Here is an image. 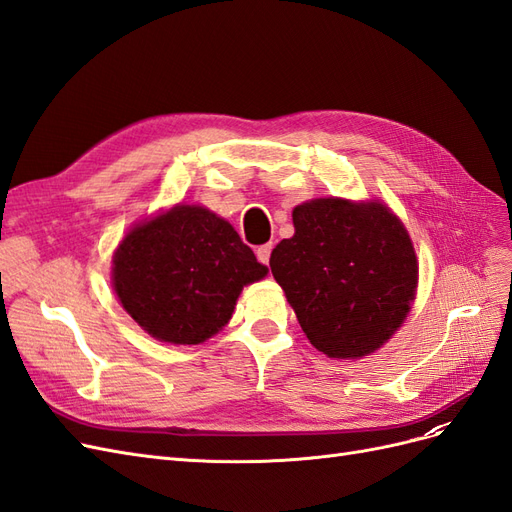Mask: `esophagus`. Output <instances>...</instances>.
<instances>
[{
    "label": "esophagus",
    "instance_id": "obj_1",
    "mask_svg": "<svg viewBox=\"0 0 512 512\" xmlns=\"http://www.w3.org/2000/svg\"><path fill=\"white\" fill-rule=\"evenodd\" d=\"M271 250H273V245L271 243H265V245H260L258 250H256V256H258V260L262 262V265H269V258H271Z\"/></svg>",
    "mask_w": 512,
    "mask_h": 512
}]
</instances>
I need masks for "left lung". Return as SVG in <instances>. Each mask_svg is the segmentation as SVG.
Listing matches in <instances>:
<instances>
[{
    "instance_id": "obj_1",
    "label": "left lung",
    "mask_w": 512,
    "mask_h": 512,
    "mask_svg": "<svg viewBox=\"0 0 512 512\" xmlns=\"http://www.w3.org/2000/svg\"><path fill=\"white\" fill-rule=\"evenodd\" d=\"M271 273L312 346L333 359L380 348L410 312L418 267L408 232L380 203L320 198L292 211Z\"/></svg>"
}]
</instances>
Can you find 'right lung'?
<instances>
[{
  "mask_svg": "<svg viewBox=\"0 0 512 512\" xmlns=\"http://www.w3.org/2000/svg\"><path fill=\"white\" fill-rule=\"evenodd\" d=\"M267 271L226 220L179 205L128 232L115 252L113 286L149 335L200 344L230 320L243 286Z\"/></svg>",
  "mask_w": 512,
  "mask_h": 512,
  "instance_id": "obj_1",
  "label": "right lung"
}]
</instances>
